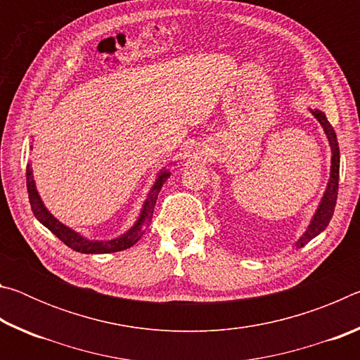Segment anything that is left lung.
Returning a JSON list of instances; mask_svg holds the SVG:
<instances>
[{
  "mask_svg": "<svg viewBox=\"0 0 360 360\" xmlns=\"http://www.w3.org/2000/svg\"><path fill=\"white\" fill-rule=\"evenodd\" d=\"M314 117L321 122V125L324 127V131L328 138V143H330L332 148V172H330V181H328L327 191L324 193V198L319 205L318 212L314 214V219L311 225H309L308 230L304 231L303 236L297 243V248H303L308 241H311L314 236H318L322 230L330 222L333 216L335 205H337V195H338V178H340V148L337 141V135H335L333 127L328 124V120L324 114L321 111H313Z\"/></svg>",
  "mask_w": 360,
  "mask_h": 360,
  "instance_id": "left-lung-1",
  "label": "left lung"
}]
</instances>
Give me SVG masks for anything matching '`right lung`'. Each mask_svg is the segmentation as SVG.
I'll return each instance as SVG.
<instances>
[{
	"label": "right lung",
	"instance_id": "1",
	"mask_svg": "<svg viewBox=\"0 0 360 360\" xmlns=\"http://www.w3.org/2000/svg\"><path fill=\"white\" fill-rule=\"evenodd\" d=\"M168 176H169L168 172H163L160 176H158L157 182L154 184V187H152V191L148 195V200H146V203L143 206L141 216H139L138 222L133 225V229L127 231L125 235H122L120 238L109 240V241L87 240V238H84V236L77 235L76 231H72L71 229L65 227L63 224H60L57 219L44 208V205H42L39 195H38V192H36L33 174H32V165H30V163L27 165L28 200H30V205H32V211L36 216V219H38L42 225H46V227L51 230L60 241H63L68 248L75 249V251L82 252V254L117 252V251H124V249L133 246L139 238H141L146 224H148L152 219V212H154V206L157 202V195H158V192H160L162 186L165 184Z\"/></svg>",
	"mask_w": 360,
	"mask_h": 360
}]
</instances>
